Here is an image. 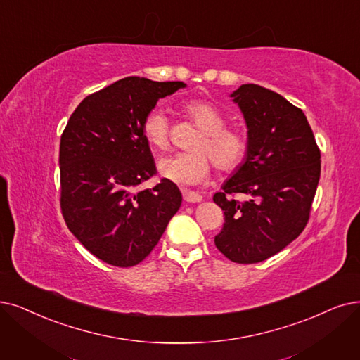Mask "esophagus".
Listing matches in <instances>:
<instances>
[{
	"instance_id": "1",
	"label": "esophagus",
	"mask_w": 360,
	"mask_h": 360,
	"mask_svg": "<svg viewBox=\"0 0 360 360\" xmlns=\"http://www.w3.org/2000/svg\"><path fill=\"white\" fill-rule=\"evenodd\" d=\"M183 199L186 200V202L195 204V202H200V200H202V196L196 192H192V191H183Z\"/></svg>"
}]
</instances>
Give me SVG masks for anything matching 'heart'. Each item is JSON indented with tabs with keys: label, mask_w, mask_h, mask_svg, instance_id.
Segmentation results:
<instances>
[{
	"label": "heart",
	"mask_w": 360,
	"mask_h": 360,
	"mask_svg": "<svg viewBox=\"0 0 360 360\" xmlns=\"http://www.w3.org/2000/svg\"><path fill=\"white\" fill-rule=\"evenodd\" d=\"M181 112L200 133L192 143L189 153L165 156L158 162L160 174L180 186H195L211 174V161L217 169L230 172L238 169L248 153V139L239 130L226 127L224 113L207 100L192 98L181 105ZM141 133L149 145L158 150L169 146V121L162 109H152L141 124Z\"/></svg>",
	"instance_id": "1"
}]
</instances>
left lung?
I'll use <instances>...</instances> for the list:
<instances>
[{
	"label": "left lung",
	"mask_w": 360,
	"mask_h": 360,
	"mask_svg": "<svg viewBox=\"0 0 360 360\" xmlns=\"http://www.w3.org/2000/svg\"><path fill=\"white\" fill-rule=\"evenodd\" d=\"M230 97L248 128V153L212 198L224 211L214 242L230 262L252 264L304 230L321 177V150L303 110L281 94L243 84ZM238 193L248 199L235 200Z\"/></svg>",
	"instance_id": "8db88e82"
}]
</instances>
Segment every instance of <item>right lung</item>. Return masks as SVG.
<instances>
[{
  "instance_id": "add662e5",
  "label": "right lung",
  "mask_w": 360,
  "mask_h": 360,
  "mask_svg": "<svg viewBox=\"0 0 360 360\" xmlns=\"http://www.w3.org/2000/svg\"><path fill=\"white\" fill-rule=\"evenodd\" d=\"M181 81L127 77L85 97L60 139V208L68 229L100 260L131 267L150 254L180 205L176 183L136 188L156 174L141 133L146 115Z\"/></svg>"
}]
</instances>
